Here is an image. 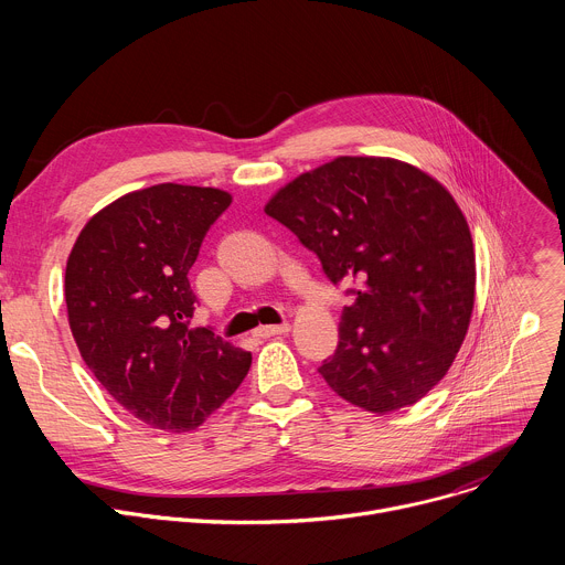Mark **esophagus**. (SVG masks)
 Returning a JSON list of instances; mask_svg holds the SVG:
<instances>
[{"instance_id":"esophagus-1","label":"esophagus","mask_w":565,"mask_h":565,"mask_svg":"<svg viewBox=\"0 0 565 565\" xmlns=\"http://www.w3.org/2000/svg\"><path fill=\"white\" fill-rule=\"evenodd\" d=\"M290 331V324L288 321H284V324H277V327H259L255 331L257 338H275V335H286Z\"/></svg>"}]
</instances>
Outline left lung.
<instances>
[{"label": "left lung", "mask_w": 565, "mask_h": 565, "mask_svg": "<svg viewBox=\"0 0 565 565\" xmlns=\"http://www.w3.org/2000/svg\"><path fill=\"white\" fill-rule=\"evenodd\" d=\"M264 210L333 284H360L319 375L371 414L416 405L454 364L476 299L473 241L449 190L405 160L338 156Z\"/></svg>", "instance_id": "left-lung-1"}]
</instances>
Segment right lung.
Returning a JSON list of instances; mask_svg holds the SVG:
<instances>
[{
  "label": "right lung",
  "mask_w": 565,
  "mask_h": 565,
  "mask_svg": "<svg viewBox=\"0 0 565 565\" xmlns=\"http://www.w3.org/2000/svg\"><path fill=\"white\" fill-rule=\"evenodd\" d=\"M232 194L158 183L96 212L64 273L68 327L79 355L140 423L172 434L201 427L250 371V351L190 329L188 273Z\"/></svg>",
  "instance_id": "obj_1"
}]
</instances>
